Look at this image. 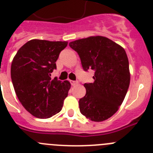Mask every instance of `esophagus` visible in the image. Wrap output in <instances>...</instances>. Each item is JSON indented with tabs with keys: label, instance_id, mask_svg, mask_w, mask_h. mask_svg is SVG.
Listing matches in <instances>:
<instances>
[{
	"label": "esophagus",
	"instance_id": "esophagus-1",
	"mask_svg": "<svg viewBox=\"0 0 153 153\" xmlns=\"http://www.w3.org/2000/svg\"><path fill=\"white\" fill-rule=\"evenodd\" d=\"M78 83H79V82H78L77 80H70V83H71L72 86H75V85L78 84Z\"/></svg>",
	"mask_w": 153,
	"mask_h": 153
}]
</instances>
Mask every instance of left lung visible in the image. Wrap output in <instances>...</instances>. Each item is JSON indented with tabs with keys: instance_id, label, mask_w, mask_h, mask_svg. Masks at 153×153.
<instances>
[{
	"instance_id": "8db88e82",
	"label": "left lung",
	"mask_w": 153,
	"mask_h": 153,
	"mask_svg": "<svg viewBox=\"0 0 153 153\" xmlns=\"http://www.w3.org/2000/svg\"><path fill=\"white\" fill-rule=\"evenodd\" d=\"M69 45L79 54L85 71L95 70L94 82L84 84L86 93L79 101L80 113L94 122L110 118L123 102L130 83L125 50L102 36L74 40Z\"/></svg>"
}]
</instances>
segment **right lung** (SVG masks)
<instances>
[{"instance_id":"add662e5","label":"right lung","mask_w":153,"mask_h":153,"mask_svg":"<svg viewBox=\"0 0 153 153\" xmlns=\"http://www.w3.org/2000/svg\"><path fill=\"white\" fill-rule=\"evenodd\" d=\"M67 41L29 40L18 50L10 68L12 83L19 101L33 117L47 119L61 111L70 83L51 73Z\"/></svg>"}]
</instances>
